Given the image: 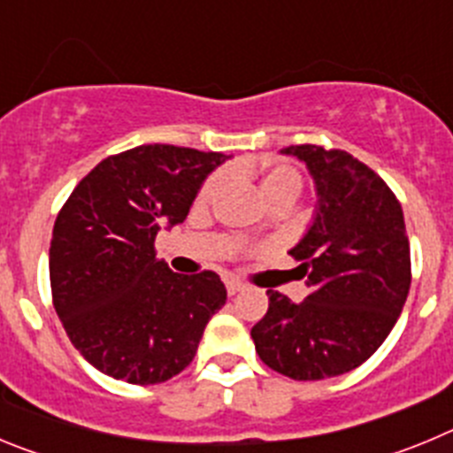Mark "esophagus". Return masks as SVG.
I'll return each mask as SVG.
<instances>
[{"instance_id": "1", "label": "esophagus", "mask_w": 453, "mask_h": 453, "mask_svg": "<svg viewBox=\"0 0 453 453\" xmlns=\"http://www.w3.org/2000/svg\"><path fill=\"white\" fill-rule=\"evenodd\" d=\"M242 288H245V286H242V283H240V281H234V279H226V292H229L231 297H234V295H238V292L242 290Z\"/></svg>"}]
</instances>
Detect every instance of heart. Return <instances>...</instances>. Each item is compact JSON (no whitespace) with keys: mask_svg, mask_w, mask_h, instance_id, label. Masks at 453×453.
I'll return each mask as SVG.
<instances>
[{"mask_svg":"<svg viewBox=\"0 0 453 453\" xmlns=\"http://www.w3.org/2000/svg\"><path fill=\"white\" fill-rule=\"evenodd\" d=\"M224 186H226V172H215V174H211V177L202 183V188H199L197 199H195L197 206L206 208L211 206V203L218 202ZM302 186V174L290 165H274L270 167V170L263 172L261 177V195L270 206H276V203H286V206H290V203L299 197Z\"/></svg>","mask_w":453,"mask_h":453,"instance_id":"obj_1","label":"heart"}]
</instances>
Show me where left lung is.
Masks as SVG:
<instances>
[{
    "label": "left lung",
    "mask_w": 453,
    "mask_h": 453,
    "mask_svg": "<svg viewBox=\"0 0 453 453\" xmlns=\"http://www.w3.org/2000/svg\"><path fill=\"white\" fill-rule=\"evenodd\" d=\"M283 151L306 163L319 192L318 218L290 251L311 292L292 303L267 290L251 338L267 367L318 381L358 367L388 338L411 288V245L402 203L365 163L318 145Z\"/></svg>",
    "instance_id": "obj_1"
}]
</instances>
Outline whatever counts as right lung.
I'll use <instances>...</instances> for the list:
<instances>
[{"mask_svg": "<svg viewBox=\"0 0 453 453\" xmlns=\"http://www.w3.org/2000/svg\"><path fill=\"white\" fill-rule=\"evenodd\" d=\"M224 158L158 142L119 151L92 167L58 211L51 302L72 345L104 374L138 386L177 376L226 302L213 270L177 274L154 247L161 224L186 219Z\"/></svg>", "mask_w": 453, "mask_h": 453, "instance_id": "add662e5", "label": "right lung"}]
</instances>
